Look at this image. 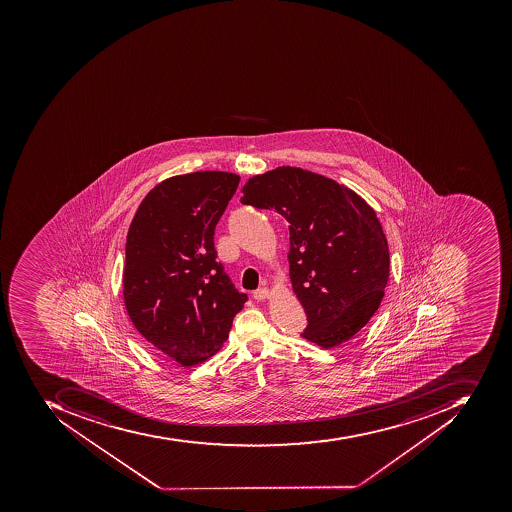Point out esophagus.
Segmentation results:
<instances>
[{"instance_id": "obj_1", "label": "esophagus", "mask_w": 512, "mask_h": 512, "mask_svg": "<svg viewBox=\"0 0 512 512\" xmlns=\"http://www.w3.org/2000/svg\"><path fill=\"white\" fill-rule=\"evenodd\" d=\"M252 296H254L255 301H263V299L269 298V290L268 288H258L252 293Z\"/></svg>"}]
</instances>
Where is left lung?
Returning <instances> with one entry per match:
<instances>
[{
    "mask_svg": "<svg viewBox=\"0 0 512 512\" xmlns=\"http://www.w3.org/2000/svg\"><path fill=\"white\" fill-rule=\"evenodd\" d=\"M241 203L290 222V277L307 316L302 337L329 349L370 321L387 287V240L373 208L334 180L283 166L249 178Z\"/></svg>",
    "mask_w": 512,
    "mask_h": 512,
    "instance_id": "8db88e82",
    "label": "left lung"
}]
</instances>
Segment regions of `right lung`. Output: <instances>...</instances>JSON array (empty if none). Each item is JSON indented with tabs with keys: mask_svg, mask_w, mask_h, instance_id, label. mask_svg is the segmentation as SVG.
I'll list each match as a JSON object with an SVG mask.
<instances>
[{
	"mask_svg": "<svg viewBox=\"0 0 512 512\" xmlns=\"http://www.w3.org/2000/svg\"><path fill=\"white\" fill-rule=\"evenodd\" d=\"M238 185L229 172L167 178L142 200L128 230V315L156 351L183 367L219 351L247 301L216 260L213 241Z\"/></svg>",
	"mask_w": 512,
	"mask_h": 512,
	"instance_id": "obj_1",
	"label": "right lung"
}]
</instances>
